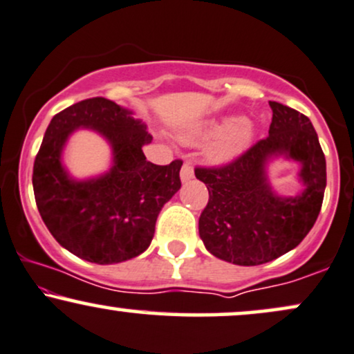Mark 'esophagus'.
<instances>
[{
	"label": "esophagus",
	"instance_id": "obj_1",
	"mask_svg": "<svg viewBox=\"0 0 354 354\" xmlns=\"http://www.w3.org/2000/svg\"><path fill=\"white\" fill-rule=\"evenodd\" d=\"M180 174H181V181H183V183L193 180V176H194V168H193V165L186 161V163L183 165Z\"/></svg>",
	"mask_w": 354,
	"mask_h": 354
}]
</instances>
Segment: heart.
Masks as SVG:
<instances>
[{"label": "heart", "mask_w": 354, "mask_h": 354, "mask_svg": "<svg viewBox=\"0 0 354 354\" xmlns=\"http://www.w3.org/2000/svg\"><path fill=\"white\" fill-rule=\"evenodd\" d=\"M219 133L221 135L218 136V140L211 147L209 156L211 160L223 163V161L232 160L234 156L239 155L244 150L247 143L252 138L254 129L252 123L245 120V118H225L223 122H207L194 127V129L185 131L181 138L185 142L193 143L198 142V140L218 135Z\"/></svg>", "instance_id": "b5f03b06"}]
</instances>
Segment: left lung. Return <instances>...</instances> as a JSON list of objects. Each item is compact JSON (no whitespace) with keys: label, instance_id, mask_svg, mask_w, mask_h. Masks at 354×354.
<instances>
[{"label":"left lung","instance_id":"left-lung-1","mask_svg":"<svg viewBox=\"0 0 354 354\" xmlns=\"http://www.w3.org/2000/svg\"><path fill=\"white\" fill-rule=\"evenodd\" d=\"M269 136L221 168H196L209 201L199 218V237L221 261L261 266L295 249L320 214L326 161L312 122L279 102H269ZM282 156L301 165L304 189L297 196L275 194L266 166Z\"/></svg>","mask_w":354,"mask_h":354}]
</instances>
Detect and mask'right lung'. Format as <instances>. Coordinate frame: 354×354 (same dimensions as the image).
Segmentation results:
<instances>
[{"mask_svg": "<svg viewBox=\"0 0 354 354\" xmlns=\"http://www.w3.org/2000/svg\"><path fill=\"white\" fill-rule=\"evenodd\" d=\"M79 128L104 136L113 150L109 172L72 178L62 163L68 136ZM147 125L115 102L93 97L54 115L34 160L37 209L54 239L87 262L109 266L140 255L151 244L161 207L181 188L183 161H147Z\"/></svg>", "mask_w": 354, "mask_h": 354, "instance_id": "1", "label": "right lung"}]
</instances>
